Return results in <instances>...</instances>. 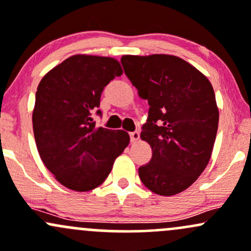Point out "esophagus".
Wrapping results in <instances>:
<instances>
[{"instance_id": "1", "label": "esophagus", "mask_w": 251, "mask_h": 251, "mask_svg": "<svg viewBox=\"0 0 251 251\" xmlns=\"http://www.w3.org/2000/svg\"><path fill=\"white\" fill-rule=\"evenodd\" d=\"M130 138H131V142H132V143L138 142L139 138H140L139 131H133V132H131V133H130Z\"/></svg>"}]
</instances>
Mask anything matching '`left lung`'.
<instances>
[{
  "mask_svg": "<svg viewBox=\"0 0 251 251\" xmlns=\"http://www.w3.org/2000/svg\"><path fill=\"white\" fill-rule=\"evenodd\" d=\"M121 64L150 106L140 137L152 157L138 169L140 180L156 194H177L195 182L211 158L219 121L212 84L169 54L124 56Z\"/></svg>",
  "mask_w": 251,
  "mask_h": 251,
  "instance_id": "1",
  "label": "left lung"
}]
</instances>
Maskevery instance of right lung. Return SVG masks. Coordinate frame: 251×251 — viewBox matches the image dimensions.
Returning <instances> with one entry per match:
<instances>
[{
    "mask_svg": "<svg viewBox=\"0 0 251 251\" xmlns=\"http://www.w3.org/2000/svg\"><path fill=\"white\" fill-rule=\"evenodd\" d=\"M123 74L109 57L76 54L46 74L38 85L33 111L35 144L57 181L77 192L92 191L111 173L130 143L123 130L96 127L104 87Z\"/></svg>",
    "mask_w": 251,
    "mask_h": 251,
    "instance_id": "right-lung-1",
    "label": "right lung"
}]
</instances>
